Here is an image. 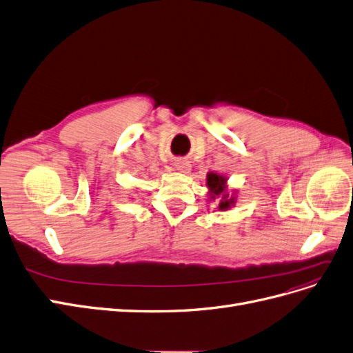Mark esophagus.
Listing matches in <instances>:
<instances>
[{"instance_id": "esophagus-1", "label": "esophagus", "mask_w": 353, "mask_h": 353, "mask_svg": "<svg viewBox=\"0 0 353 353\" xmlns=\"http://www.w3.org/2000/svg\"><path fill=\"white\" fill-rule=\"evenodd\" d=\"M174 166L176 168V170H179V172H183V174H188L190 169H191L190 162H188V160H184V159L175 160V165Z\"/></svg>"}]
</instances>
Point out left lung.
I'll return each mask as SVG.
<instances>
[{"mask_svg": "<svg viewBox=\"0 0 353 353\" xmlns=\"http://www.w3.org/2000/svg\"><path fill=\"white\" fill-rule=\"evenodd\" d=\"M206 184L209 188L210 199H213V200L221 199L219 206H218L219 210H228L231 206H234V203H236V197L228 194L225 176L209 172L206 176Z\"/></svg>", "mask_w": 353, "mask_h": 353, "instance_id": "left-lung-1", "label": "left lung"}]
</instances>
